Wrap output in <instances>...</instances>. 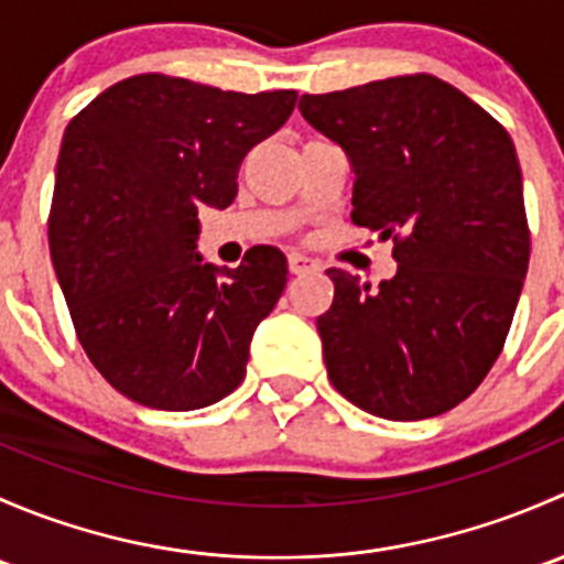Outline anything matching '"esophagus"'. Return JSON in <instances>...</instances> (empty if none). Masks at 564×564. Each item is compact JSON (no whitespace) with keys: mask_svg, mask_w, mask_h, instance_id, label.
Instances as JSON below:
<instances>
[{"mask_svg":"<svg viewBox=\"0 0 564 564\" xmlns=\"http://www.w3.org/2000/svg\"><path fill=\"white\" fill-rule=\"evenodd\" d=\"M289 270H292L294 275H305V272H316L318 264L305 253H289Z\"/></svg>","mask_w":564,"mask_h":564,"instance_id":"34e87169","label":"esophagus"}]
</instances>
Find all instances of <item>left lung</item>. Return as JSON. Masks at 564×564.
<instances>
[{
	"mask_svg": "<svg viewBox=\"0 0 564 564\" xmlns=\"http://www.w3.org/2000/svg\"><path fill=\"white\" fill-rule=\"evenodd\" d=\"M300 113L349 158L351 224L392 237L398 261L379 289L327 270L335 297L316 327L329 382L377 417H436L491 371L524 286L513 139L429 73L303 95Z\"/></svg>",
	"mask_w": 564,
	"mask_h": 564,
	"instance_id": "left-lung-1",
	"label": "left lung"
}]
</instances>
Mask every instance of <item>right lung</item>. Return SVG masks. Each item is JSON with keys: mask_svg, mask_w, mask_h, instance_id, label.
Masks as SVG:
<instances>
[{"mask_svg": "<svg viewBox=\"0 0 564 564\" xmlns=\"http://www.w3.org/2000/svg\"><path fill=\"white\" fill-rule=\"evenodd\" d=\"M294 104V89L224 93L144 73L67 124L51 261L84 351L130 401L191 412L246 377L250 338L286 286V256L256 246L237 270L207 264L198 209L235 202L242 158Z\"/></svg>", "mask_w": 564, "mask_h": 564, "instance_id": "add662e5", "label": "right lung"}]
</instances>
